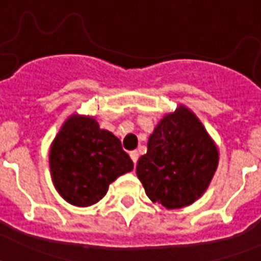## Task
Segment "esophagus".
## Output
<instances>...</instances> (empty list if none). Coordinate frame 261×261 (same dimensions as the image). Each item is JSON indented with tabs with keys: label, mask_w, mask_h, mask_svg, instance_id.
<instances>
[{
	"label": "esophagus",
	"mask_w": 261,
	"mask_h": 261,
	"mask_svg": "<svg viewBox=\"0 0 261 261\" xmlns=\"http://www.w3.org/2000/svg\"><path fill=\"white\" fill-rule=\"evenodd\" d=\"M138 151L137 150H134V151H131L130 153V157H131V160H133V163L134 164H137V161H138Z\"/></svg>",
	"instance_id": "1"
}]
</instances>
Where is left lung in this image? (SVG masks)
Masks as SVG:
<instances>
[{"instance_id":"obj_1","label":"left lung","mask_w":261,"mask_h":261,"mask_svg":"<svg viewBox=\"0 0 261 261\" xmlns=\"http://www.w3.org/2000/svg\"><path fill=\"white\" fill-rule=\"evenodd\" d=\"M217 143L184 104L164 115L138 160L137 176L153 203L168 210L190 206L210 186L218 168Z\"/></svg>"}]
</instances>
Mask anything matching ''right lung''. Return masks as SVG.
<instances>
[{"label":"right lung","mask_w":261,"mask_h":261,"mask_svg":"<svg viewBox=\"0 0 261 261\" xmlns=\"http://www.w3.org/2000/svg\"><path fill=\"white\" fill-rule=\"evenodd\" d=\"M51 178L67 203L92 206L106 196L119 176L134 164L111 131L102 130L89 115L71 114L50 146Z\"/></svg>","instance_id":"add662e5"}]
</instances>
